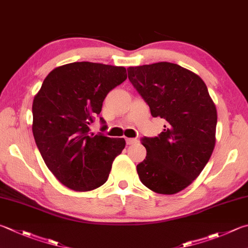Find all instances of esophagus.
I'll use <instances>...</instances> for the list:
<instances>
[{
  "instance_id": "34e87169",
  "label": "esophagus",
  "mask_w": 248,
  "mask_h": 248,
  "mask_svg": "<svg viewBox=\"0 0 248 248\" xmlns=\"http://www.w3.org/2000/svg\"><path fill=\"white\" fill-rule=\"evenodd\" d=\"M138 140L136 138H126V143L127 144H134L136 143Z\"/></svg>"
}]
</instances>
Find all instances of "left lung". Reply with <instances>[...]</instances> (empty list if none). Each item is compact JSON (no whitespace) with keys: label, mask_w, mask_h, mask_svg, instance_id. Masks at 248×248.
<instances>
[{"label":"left lung","mask_w":248,"mask_h":248,"mask_svg":"<svg viewBox=\"0 0 248 248\" xmlns=\"http://www.w3.org/2000/svg\"><path fill=\"white\" fill-rule=\"evenodd\" d=\"M128 78L153 118L166 121L156 137H143L147 156L137 165L140 181L154 192L175 194L201 174L216 142L217 110L202 78L176 63L127 69Z\"/></svg>","instance_id":"8db88e82"}]
</instances>
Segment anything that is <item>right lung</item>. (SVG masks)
Wrapping results in <instances>:
<instances>
[{
    "label": "right lung",
    "instance_id": "add662e5",
    "mask_svg": "<svg viewBox=\"0 0 248 248\" xmlns=\"http://www.w3.org/2000/svg\"><path fill=\"white\" fill-rule=\"evenodd\" d=\"M126 78L124 67L72 62L54 69L34 97L32 132L37 149L48 170L69 189L91 191L104 185L124 149V138L94 135L90 125L108 93ZM100 122L106 130L105 120Z\"/></svg>",
    "mask_w": 248,
    "mask_h": 248
}]
</instances>
